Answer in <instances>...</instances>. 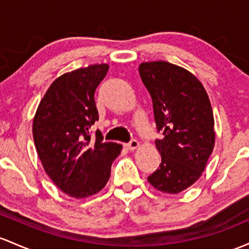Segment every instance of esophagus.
<instances>
[{
  "mask_svg": "<svg viewBox=\"0 0 249 249\" xmlns=\"http://www.w3.org/2000/svg\"><path fill=\"white\" fill-rule=\"evenodd\" d=\"M138 146H139V143H138V141H136V139H132L130 143L125 144V147H126L127 150H130V151H133V150L137 149Z\"/></svg>",
  "mask_w": 249,
  "mask_h": 249,
  "instance_id": "esophagus-1",
  "label": "esophagus"
}]
</instances>
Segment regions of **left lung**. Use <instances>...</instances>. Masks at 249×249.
I'll return each instance as SVG.
<instances>
[{
  "label": "left lung",
  "instance_id": "left-lung-1",
  "mask_svg": "<svg viewBox=\"0 0 249 249\" xmlns=\"http://www.w3.org/2000/svg\"><path fill=\"white\" fill-rule=\"evenodd\" d=\"M139 75L152 99L162 162L147 181L157 190L178 194L194 184L206 168L215 143L214 116L198 79L166 61L143 62Z\"/></svg>",
  "mask_w": 249,
  "mask_h": 249
}]
</instances>
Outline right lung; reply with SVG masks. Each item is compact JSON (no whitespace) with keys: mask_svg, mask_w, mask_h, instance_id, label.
I'll use <instances>...</instances> for the list:
<instances>
[{"mask_svg":"<svg viewBox=\"0 0 249 249\" xmlns=\"http://www.w3.org/2000/svg\"><path fill=\"white\" fill-rule=\"evenodd\" d=\"M108 65H91L59 76L41 99L33 122L35 147L46 174L74 198L94 195L107 183L111 165L122 151L104 143L91 126L99 119L94 93Z\"/></svg>","mask_w":249,"mask_h":249,"instance_id":"1","label":"right lung"}]
</instances>
